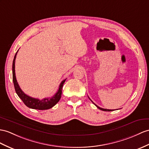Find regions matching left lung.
I'll use <instances>...</instances> for the list:
<instances>
[{
    "mask_svg": "<svg viewBox=\"0 0 149 149\" xmlns=\"http://www.w3.org/2000/svg\"><path fill=\"white\" fill-rule=\"evenodd\" d=\"M90 99V98H89ZM92 101V100H91ZM96 106V107L98 108V109H100V110H102V111H114V110H111V109H103V108H101V107H99L98 106H97V105L95 104V103H93Z\"/></svg>",
    "mask_w": 149,
    "mask_h": 149,
    "instance_id": "8db88e82",
    "label": "left lung"
}]
</instances>
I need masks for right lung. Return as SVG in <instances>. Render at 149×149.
Returning a JSON list of instances; mask_svg holds the SVG:
<instances>
[{"instance_id":"obj_1","label":"right lung","mask_w":149,"mask_h":149,"mask_svg":"<svg viewBox=\"0 0 149 149\" xmlns=\"http://www.w3.org/2000/svg\"><path fill=\"white\" fill-rule=\"evenodd\" d=\"M17 52L18 50L16 53L15 56H14V60L13 62V81L14 83V88H15L17 95L21 100H22L24 104L29 108L38 110H47L52 108L59 101L61 97V94H62L63 86L66 79H64V80L62 81V82L60 83L59 89H58L57 92L56 93L55 95L51 98H45V99H43L42 100H39L38 99H35V98H33L31 97L28 96L26 94H25L22 91V90L20 88V87L19 85H18L17 81L16 80L15 74V60Z\"/></svg>"}]
</instances>
